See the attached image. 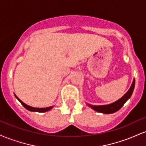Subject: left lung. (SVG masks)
I'll return each instance as SVG.
<instances>
[{
    "label": "left lung",
    "mask_w": 146,
    "mask_h": 146,
    "mask_svg": "<svg viewBox=\"0 0 146 146\" xmlns=\"http://www.w3.org/2000/svg\"><path fill=\"white\" fill-rule=\"evenodd\" d=\"M135 80L134 79L133 82H132L131 86H130V89L128 90V91L125 94L123 95L121 99H119V100H117V102H114L113 104H110L108 105H101V106H94L89 104H87V105L90 108H93V110H95V111L99 112V113H105V114H111L114 113L115 112H117V110H119L120 108L124 105V104L126 102L127 100L130 98L132 94V92L134 90V88H135Z\"/></svg>",
    "instance_id": "left-lung-1"
}]
</instances>
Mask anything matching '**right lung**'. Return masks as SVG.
<instances>
[{
    "mask_svg": "<svg viewBox=\"0 0 146 146\" xmlns=\"http://www.w3.org/2000/svg\"><path fill=\"white\" fill-rule=\"evenodd\" d=\"M15 96H16V98L18 99V100L21 103V104L23 106L25 107L26 109L30 110V111H33V112H38V113H44V112H46V111H48L49 110H51L52 108H53V106H50V107H47V108H33V107H31V106H29L25 104V103H23V102L21 101V100H20L19 98H18L17 96H16V95H15Z\"/></svg>",
    "mask_w": 146,
    "mask_h": 146,
    "instance_id": "obj_1",
    "label": "right lung"
}]
</instances>
